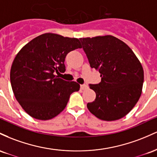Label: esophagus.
<instances>
[{
  "label": "esophagus",
  "mask_w": 157,
  "mask_h": 157,
  "mask_svg": "<svg viewBox=\"0 0 157 157\" xmlns=\"http://www.w3.org/2000/svg\"><path fill=\"white\" fill-rule=\"evenodd\" d=\"M80 87L81 90H86L87 88V85H86V84H81Z\"/></svg>",
  "instance_id": "esophagus-1"
}]
</instances>
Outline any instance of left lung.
<instances>
[{"label": "left lung", "instance_id": "left-lung-1", "mask_svg": "<svg viewBox=\"0 0 157 157\" xmlns=\"http://www.w3.org/2000/svg\"><path fill=\"white\" fill-rule=\"evenodd\" d=\"M90 67L98 70L101 81L90 84L96 94L87 103L91 113L105 121H114L126 116L140 98L144 71L132 50L112 36L80 38Z\"/></svg>", "mask_w": 157, "mask_h": 157}]
</instances>
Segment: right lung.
Returning <instances> with one entry per match:
<instances>
[{
	"mask_svg": "<svg viewBox=\"0 0 157 157\" xmlns=\"http://www.w3.org/2000/svg\"><path fill=\"white\" fill-rule=\"evenodd\" d=\"M82 48L78 38L45 33L26 44L17 53L10 70V82L17 101L32 117L52 119L65 108L70 95L80 85L56 73L65 72L70 52Z\"/></svg>",
	"mask_w": 157,
	"mask_h": 157,
	"instance_id": "1",
	"label": "right lung"
}]
</instances>
